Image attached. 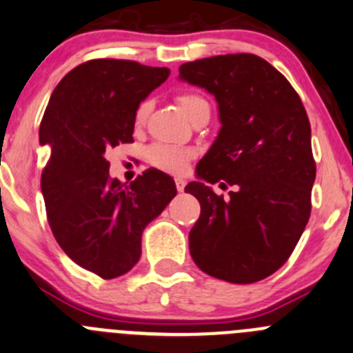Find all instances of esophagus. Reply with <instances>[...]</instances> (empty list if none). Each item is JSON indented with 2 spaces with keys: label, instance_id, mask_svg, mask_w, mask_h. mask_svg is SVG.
Returning <instances> with one entry per match:
<instances>
[{
  "label": "esophagus",
  "instance_id": "obj_1",
  "mask_svg": "<svg viewBox=\"0 0 353 353\" xmlns=\"http://www.w3.org/2000/svg\"><path fill=\"white\" fill-rule=\"evenodd\" d=\"M174 183H176V190H179V192H183V189H185V180L176 179L174 180Z\"/></svg>",
  "mask_w": 353,
  "mask_h": 353
}]
</instances>
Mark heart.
Segmentation results:
<instances>
[{
    "instance_id": "1",
    "label": "heart",
    "mask_w": 353,
    "mask_h": 353,
    "mask_svg": "<svg viewBox=\"0 0 353 353\" xmlns=\"http://www.w3.org/2000/svg\"><path fill=\"white\" fill-rule=\"evenodd\" d=\"M179 105L180 109L183 110L187 117L192 116L194 110L197 107L208 103L206 100L201 95H196V93H182L179 95ZM150 103L142 102L135 110V123L143 124V121L147 119V114H149ZM190 157H192V152L187 149H182V147L170 145V143H154V145L149 147L147 150V159L152 166L159 168V170L168 171V173H182L183 170L189 164Z\"/></svg>"
}]
</instances>
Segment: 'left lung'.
Here are the masks:
<instances>
[{"label": "left lung", "mask_w": 353, "mask_h": 353, "mask_svg": "<svg viewBox=\"0 0 353 353\" xmlns=\"http://www.w3.org/2000/svg\"><path fill=\"white\" fill-rule=\"evenodd\" d=\"M179 70L182 81L214 97L221 124L197 163V182L185 187L201 204L190 256L211 277L256 283L286 263L310 218L315 161L307 112L283 74L251 53ZM220 179L236 187L229 201L207 185Z\"/></svg>", "instance_id": "obj_1"}]
</instances>
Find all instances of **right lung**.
Listing matches in <instances>:
<instances>
[{
	"instance_id": "obj_1",
	"label": "right lung",
	"mask_w": 353,
	"mask_h": 353,
	"mask_svg": "<svg viewBox=\"0 0 353 353\" xmlns=\"http://www.w3.org/2000/svg\"><path fill=\"white\" fill-rule=\"evenodd\" d=\"M168 76V67L90 60L57 85L39 126V143L52 147L41 192L53 236L102 279L135 267L143 229L176 196L170 174L150 168L124 185L110 179L105 159L109 149L133 142L137 107Z\"/></svg>"
}]
</instances>
